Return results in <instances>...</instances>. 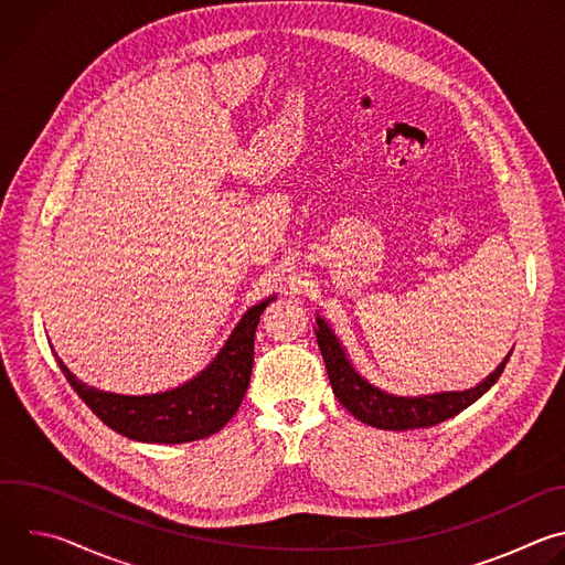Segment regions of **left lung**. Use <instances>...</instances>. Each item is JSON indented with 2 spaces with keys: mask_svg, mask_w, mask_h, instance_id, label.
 I'll return each mask as SVG.
<instances>
[{
  "mask_svg": "<svg viewBox=\"0 0 565 565\" xmlns=\"http://www.w3.org/2000/svg\"><path fill=\"white\" fill-rule=\"evenodd\" d=\"M317 344L324 358L327 373L333 386L335 397L340 405L353 414L360 423L388 429V431H407V429H425L434 427L438 423H445L454 416H458L462 409L482 395L488 393L494 382L501 377L508 358L497 366L494 373H490L480 384L465 388V391H440V393H427V395H393L377 386H373L369 380H364L355 366L351 364L344 347L331 331L324 319L317 315Z\"/></svg>",
  "mask_w": 565,
  "mask_h": 565,
  "instance_id": "left-lung-1",
  "label": "left lung"
}]
</instances>
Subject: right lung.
<instances>
[{
	"label": "right lung",
	"mask_w": 565,
	"mask_h": 565,
	"mask_svg": "<svg viewBox=\"0 0 565 565\" xmlns=\"http://www.w3.org/2000/svg\"><path fill=\"white\" fill-rule=\"evenodd\" d=\"M273 299L275 295L253 306L241 317L216 358L196 377L170 391L149 395L100 391L77 380L57 355L55 360L85 405L120 436L158 445L201 440L221 431L244 399L255 362L259 317Z\"/></svg>",
	"instance_id": "add662e5"
}]
</instances>
